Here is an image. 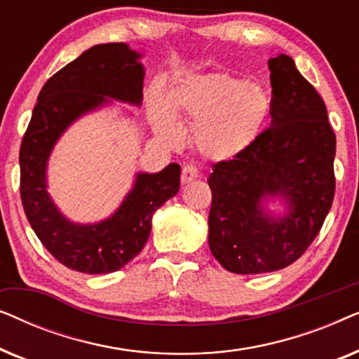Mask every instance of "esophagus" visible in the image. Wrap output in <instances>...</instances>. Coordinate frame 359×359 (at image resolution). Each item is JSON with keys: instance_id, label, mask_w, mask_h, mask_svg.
Listing matches in <instances>:
<instances>
[{"instance_id": "34e87169", "label": "esophagus", "mask_w": 359, "mask_h": 359, "mask_svg": "<svg viewBox=\"0 0 359 359\" xmlns=\"http://www.w3.org/2000/svg\"><path fill=\"white\" fill-rule=\"evenodd\" d=\"M199 173H198V168H196L194 165H184L183 166V173H181V183L183 184H188L191 181H194L198 178Z\"/></svg>"}]
</instances>
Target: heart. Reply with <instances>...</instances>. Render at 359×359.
Returning a JSON list of instances; mask_svg holds the SVG:
<instances>
[{
	"mask_svg": "<svg viewBox=\"0 0 359 359\" xmlns=\"http://www.w3.org/2000/svg\"><path fill=\"white\" fill-rule=\"evenodd\" d=\"M273 111V97L259 83L229 73L189 75L149 101L155 134L176 142L181 129L176 117L193 121V142L204 158L229 161L257 144Z\"/></svg>",
	"mask_w": 359,
	"mask_h": 359,
	"instance_id": "heart-1",
	"label": "heart"
}]
</instances>
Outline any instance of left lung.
<instances>
[{"label":"left lung","mask_w":359,"mask_h":359,"mask_svg":"<svg viewBox=\"0 0 359 359\" xmlns=\"http://www.w3.org/2000/svg\"><path fill=\"white\" fill-rule=\"evenodd\" d=\"M271 127L238 158L212 166L209 248L230 273L296 262L317 237L335 194L337 139L320 95L291 57L269 58Z\"/></svg>","instance_id":"obj_1"}]
</instances>
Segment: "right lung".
Returning <instances> with one entry per match:
<instances>
[{
  "mask_svg": "<svg viewBox=\"0 0 359 359\" xmlns=\"http://www.w3.org/2000/svg\"><path fill=\"white\" fill-rule=\"evenodd\" d=\"M142 57L144 53L122 42L88 48L43 85L22 139L19 165L24 212L52 257L75 271L107 274L124 268L149 240L156 209L180 189L178 163L158 173L137 171L119 208L109 217L88 224L68 219L48 193V160L76 121L114 106V101L142 106Z\"/></svg>",
  "mask_w": 359,
  "mask_h": 359,
  "instance_id": "obj_1",
  "label": "right lung"
}]
</instances>
